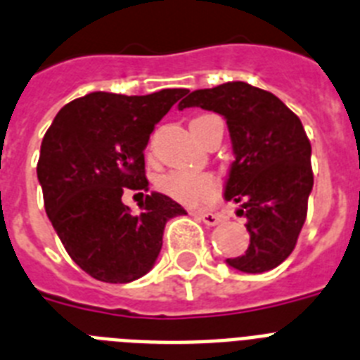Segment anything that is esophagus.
<instances>
[{
  "label": "esophagus",
  "instance_id": "1",
  "mask_svg": "<svg viewBox=\"0 0 360 360\" xmlns=\"http://www.w3.org/2000/svg\"><path fill=\"white\" fill-rule=\"evenodd\" d=\"M195 218H200L207 226H218L221 221V216L216 212H195Z\"/></svg>",
  "mask_w": 360,
  "mask_h": 360
}]
</instances>
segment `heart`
<instances>
[{
	"mask_svg": "<svg viewBox=\"0 0 360 360\" xmlns=\"http://www.w3.org/2000/svg\"><path fill=\"white\" fill-rule=\"evenodd\" d=\"M157 188L177 203L195 207L218 194V179L209 172L172 170L157 179Z\"/></svg>",
	"mask_w": 360,
	"mask_h": 360,
	"instance_id": "1",
	"label": "heart"
}]
</instances>
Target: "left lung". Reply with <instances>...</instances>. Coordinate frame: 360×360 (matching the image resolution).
Segmentation results:
<instances>
[{
	"label": "left lung",
	"instance_id": "1",
	"mask_svg": "<svg viewBox=\"0 0 360 360\" xmlns=\"http://www.w3.org/2000/svg\"><path fill=\"white\" fill-rule=\"evenodd\" d=\"M186 107L214 110L229 127L235 160L224 195L248 218L250 246L227 264L246 274L276 268L296 248L314 185L302 120L277 96L242 81L188 92L179 110Z\"/></svg>",
	"mask_w": 360,
	"mask_h": 360
}]
</instances>
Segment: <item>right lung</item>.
Segmentation results:
<instances>
[{
    "mask_svg": "<svg viewBox=\"0 0 360 360\" xmlns=\"http://www.w3.org/2000/svg\"><path fill=\"white\" fill-rule=\"evenodd\" d=\"M92 92L64 105L46 131L37 175L44 207L72 261L103 283H131L153 268L166 221L186 210L151 192L131 214L122 195L148 190L144 150L155 125L186 94Z\"/></svg>",
    "mask_w": 360,
    "mask_h": 360,
    "instance_id": "1",
    "label": "right lung"
}]
</instances>
